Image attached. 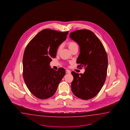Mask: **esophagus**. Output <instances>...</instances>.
I'll list each match as a JSON object with an SVG mask.
<instances>
[{"label": "esophagus", "instance_id": "1", "mask_svg": "<svg viewBox=\"0 0 130 130\" xmlns=\"http://www.w3.org/2000/svg\"><path fill=\"white\" fill-rule=\"evenodd\" d=\"M66 73L70 74V73H71V71H70V70H69V69H66Z\"/></svg>", "mask_w": 130, "mask_h": 130}]
</instances>
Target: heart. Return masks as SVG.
I'll use <instances>...</instances> for the list:
<instances>
[{
    "label": "heart",
    "instance_id": "heart-1",
    "mask_svg": "<svg viewBox=\"0 0 130 130\" xmlns=\"http://www.w3.org/2000/svg\"><path fill=\"white\" fill-rule=\"evenodd\" d=\"M68 46H69V49L71 51H72L73 49H74L75 47H78V44L76 42L74 41H71L69 42L68 43ZM61 48H62V45H61L58 47L57 52L59 53V52H60L61 51Z\"/></svg>",
    "mask_w": 130,
    "mask_h": 130
}]
</instances>
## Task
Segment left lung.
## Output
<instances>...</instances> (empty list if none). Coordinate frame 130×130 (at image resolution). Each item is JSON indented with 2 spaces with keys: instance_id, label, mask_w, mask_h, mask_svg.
<instances>
[{
  "instance_id": "obj_1",
  "label": "left lung",
  "mask_w": 130,
  "mask_h": 130,
  "mask_svg": "<svg viewBox=\"0 0 130 130\" xmlns=\"http://www.w3.org/2000/svg\"><path fill=\"white\" fill-rule=\"evenodd\" d=\"M70 38L79 44L80 53L77 68L84 67V74L71 72L73 93L84 100L92 98L101 90L105 81L108 68L107 54L101 41L92 31L81 29L72 32Z\"/></svg>"
}]
</instances>
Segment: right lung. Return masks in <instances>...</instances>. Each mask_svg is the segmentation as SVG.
Listing matches in <instances>:
<instances>
[{"label": "right lung", "instance_id": "1", "mask_svg": "<svg viewBox=\"0 0 130 130\" xmlns=\"http://www.w3.org/2000/svg\"><path fill=\"white\" fill-rule=\"evenodd\" d=\"M68 33L43 29L26 46L23 55V78L29 91L37 98L46 99L54 95L65 75L63 68L55 70L49 63L56 57L58 46Z\"/></svg>", "mask_w": 130, "mask_h": 130}]
</instances>
